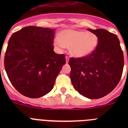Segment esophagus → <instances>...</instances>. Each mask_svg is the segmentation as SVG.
Returning a JSON list of instances; mask_svg holds the SVG:
<instances>
[{
  "instance_id": "esophagus-1",
  "label": "esophagus",
  "mask_w": 128,
  "mask_h": 128,
  "mask_svg": "<svg viewBox=\"0 0 128 128\" xmlns=\"http://www.w3.org/2000/svg\"><path fill=\"white\" fill-rule=\"evenodd\" d=\"M68 60H69V57L68 56H66V62L68 63Z\"/></svg>"
}]
</instances>
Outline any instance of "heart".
<instances>
[{
  "mask_svg": "<svg viewBox=\"0 0 128 128\" xmlns=\"http://www.w3.org/2000/svg\"><path fill=\"white\" fill-rule=\"evenodd\" d=\"M58 48L68 47L70 53L75 57H84L94 51L98 44V37L92 32L74 29H65L54 40Z\"/></svg>",
  "mask_w": 128,
  "mask_h": 128,
  "instance_id": "obj_1",
  "label": "heart"
}]
</instances>
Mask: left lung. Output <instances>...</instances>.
<instances>
[{
    "instance_id": "8db88e82",
    "label": "left lung",
    "mask_w": 128,
    "mask_h": 128,
    "mask_svg": "<svg viewBox=\"0 0 128 128\" xmlns=\"http://www.w3.org/2000/svg\"><path fill=\"white\" fill-rule=\"evenodd\" d=\"M88 30L98 37V46L88 56L70 58V77L80 94L99 99L118 84L123 72L124 55L117 35L104 29Z\"/></svg>"
}]
</instances>
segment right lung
Masks as SVG:
<instances>
[{
	"label": "right lung",
	"instance_id": "add662e5",
	"mask_svg": "<svg viewBox=\"0 0 128 128\" xmlns=\"http://www.w3.org/2000/svg\"><path fill=\"white\" fill-rule=\"evenodd\" d=\"M55 29L28 26L10 38L4 67L10 82L23 96L38 98L52 90L66 63L65 54L54 52Z\"/></svg>",
	"mask_w": 128,
	"mask_h": 128
}]
</instances>
